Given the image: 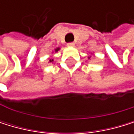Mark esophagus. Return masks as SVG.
Masks as SVG:
<instances>
[{
    "label": "esophagus",
    "instance_id": "esophagus-1",
    "mask_svg": "<svg viewBox=\"0 0 134 134\" xmlns=\"http://www.w3.org/2000/svg\"><path fill=\"white\" fill-rule=\"evenodd\" d=\"M66 46H68V47H74L75 46V43L74 42H68V44H66Z\"/></svg>",
    "mask_w": 134,
    "mask_h": 134
}]
</instances>
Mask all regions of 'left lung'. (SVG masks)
Masks as SVG:
<instances>
[{
    "instance_id": "left-lung-1",
    "label": "left lung",
    "mask_w": 134,
    "mask_h": 134,
    "mask_svg": "<svg viewBox=\"0 0 134 134\" xmlns=\"http://www.w3.org/2000/svg\"><path fill=\"white\" fill-rule=\"evenodd\" d=\"M89 59H90V58H89Z\"/></svg>"
}]
</instances>
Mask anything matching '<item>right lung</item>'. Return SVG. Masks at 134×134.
<instances>
[{
    "mask_svg": "<svg viewBox=\"0 0 134 134\" xmlns=\"http://www.w3.org/2000/svg\"><path fill=\"white\" fill-rule=\"evenodd\" d=\"M59 50V48H57V49L55 50V51H58ZM50 62H53V59H50Z\"/></svg>",
    "mask_w": 134,
    "mask_h": 134,
    "instance_id": "1",
    "label": "right lung"
}]
</instances>
